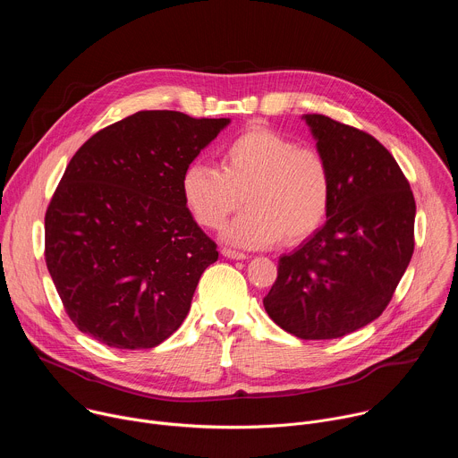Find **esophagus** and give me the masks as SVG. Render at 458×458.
Returning <instances> with one entry per match:
<instances>
[{
    "instance_id": "34e87169",
    "label": "esophagus",
    "mask_w": 458,
    "mask_h": 458,
    "mask_svg": "<svg viewBox=\"0 0 458 458\" xmlns=\"http://www.w3.org/2000/svg\"><path fill=\"white\" fill-rule=\"evenodd\" d=\"M225 257H228V259H235V260H242V259H246V253H242V251H237V250H232V248H223V251H221Z\"/></svg>"
}]
</instances>
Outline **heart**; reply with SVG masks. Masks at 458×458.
Masks as SVG:
<instances>
[{"label": "heart", "mask_w": 458, "mask_h": 458, "mask_svg": "<svg viewBox=\"0 0 458 458\" xmlns=\"http://www.w3.org/2000/svg\"><path fill=\"white\" fill-rule=\"evenodd\" d=\"M221 170L190 163L181 177L182 199L201 226L219 230L242 201L248 210L225 239L242 248L299 242L328 214L332 174L324 156L267 126H251L219 152Z\"/></svg>", "instance_id": "obj_1"}]
</instances>
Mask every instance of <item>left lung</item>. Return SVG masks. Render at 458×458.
<instances>
[{
  "mask_svg": "<svg viewBox=\"0 0 458 458\" xmlns=\"http://www.w3.org/2000/svg\"><path fill=\"white\" fill-rule=\"evenodd\" d=\"M332 174L326 223L279 259L263 299L299 339L344 337L389 304L415 248V198L401 166L373 136L322 114L302 115Z\"/></svg>",
  "mask_w": 458,
  "mask_h": 458,
  "instance_id": "obj_1",
  "label": "left lung"
}]
</instances>
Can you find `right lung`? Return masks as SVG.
<instances>
[{"label":"right lung","instance_id":"1","mask_svg":"<svg viewBox=\"0 0 458 458\" xmlns=\"http://www.w3.org/2000/svg\"><path fill=\"white\" fill-rule=\"evenodd\" d=\"M228 123L143 110L74 154L45 214V260L80 332L145 350L182 324L219 253L186 208L181 177Z\"/></svg>","mask_w":458,"mask_h":458}]
</instances>
